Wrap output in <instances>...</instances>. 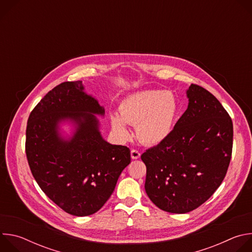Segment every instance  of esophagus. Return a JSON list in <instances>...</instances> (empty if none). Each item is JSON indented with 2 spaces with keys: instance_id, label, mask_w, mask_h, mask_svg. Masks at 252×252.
<instances>
[{
  "instance_id": "1",
  "label": "esophagus",
  "mask_w": 252,
  "mask_h": 252,
  "mask_svg": "<svg viewBox=\"0 0 252 252\" xmlns=\"http://www.w3.org/2000/svg\"><path fill=\"white\" fill-rule=\"evenodd\" d=\"M130 157H131L132 159H137V158H139V157H140V153H139L138 151H136V150H131V152H130Z\"/></svg>"
}]
</instances>
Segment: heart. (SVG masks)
I'll use <instances>...</instances> for the list:
<instances>
[{
	"label": "heart",
	"instance_id": "heart-1",
	"mask_svg": "<svg viewBox=\"0 0 252 252\" xmlns=\"http://www.w3.org/2000/svg\"><path fill=\"white\" fill-rule=\"evenodd\" d=\"M112 114L114 131L123 138L130 135L126 124L135 126V132L146 145H158L172 132L181 113V103L171 91L145 90L126 95Z\"/></svg>",
	"mask_w": 252,
	"mask_h": 252
}]
</instances>
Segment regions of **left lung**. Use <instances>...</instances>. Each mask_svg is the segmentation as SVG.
Here are the masks:
<instances>
[{
    "mask_svg": "<svg viewBox=\"0 0 252 252\" xmlns=\"http://www.w3.org/2000/svg\"><path fill=\"white\" fill-rule=\"evenodd\" d=\"M187 96L188 109L170 135L140 157L148 196L171 213L205 202L221 185L232 153V121L219 99L193 84Z\"/></svg>",
    "mask_w": 252,
    "mask_h": 252,
    "instance_id": "1",
    "label": "left lung"
}]
</instances>
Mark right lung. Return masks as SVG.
<instances>
[{
	"label": "right lung",
	"mask_w": 252,
	"mask_h": 252,
	"mask_svg": "<svg viewBox=\"0 0 252 252\" xmlns=\"http://www.w3.org/2000/svg\"><path fill=\"white\" fill-rule=\"evenodd\" d=\"M103 115V106L77 81L50 91L28 120L26 155L32 176L51 200L76 217L99 210L130 162L128 148L102 137L96 116ZM63 122L74 126L68 138L60 131Z\"/></svg>",
	"instance_id": "right-lung-1"
}]
</instances>
